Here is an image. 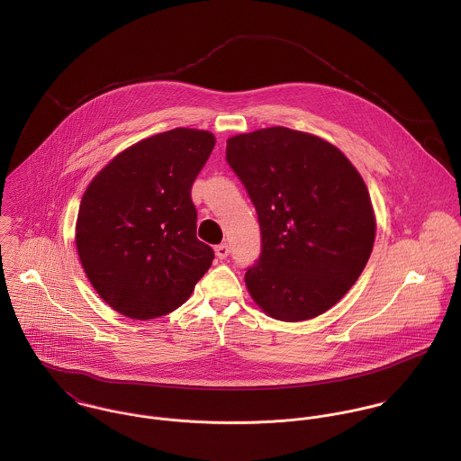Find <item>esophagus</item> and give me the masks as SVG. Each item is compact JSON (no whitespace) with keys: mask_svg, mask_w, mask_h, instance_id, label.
<instances>
[{"mask_svg":"<svg viewBox=\"0 0 461 461\" xmlns=\"http://www.w3.org/2000/svg\"><path fill=\"white\" fill-rule=\"evenodd\" d=\"M228 255H230V248H228L226 244H221V246L215 248V256H217L219 259H226Z\"/></svg>","mask_w":461,"mask_h":461,"instance_id":"1","label":"esophagus"}]
</instances>
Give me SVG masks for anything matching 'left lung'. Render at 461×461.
Segmentation results:
<instances>
[{"label": "left lung", "mask_w": 461, "mask_h": 461, "mask_svg": "<svg viewBox=\"0 0 461 461\" xmlns=\"http://www.w3.org/2000/svg\"><path fill=\"white\" fill-rule=\"evenodd\" d=\"M226 160L259 221L261 255L246 272L256 304L281 321L338 304L362 274L376 231L356 166L332 143L288 127L231 136Z\"/></svg>", "instance_id": "1"}]
</instances>
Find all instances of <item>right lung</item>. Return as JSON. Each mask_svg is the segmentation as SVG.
Segmentation results:
<instances>
[{"mask_svg": "<svg viewBox=\"0 0 461 461\" xmlns=\"http://www.w3.org/2000/svg\"><path fill=\"white\" fill-rule=\"evenodd\" d=\"M215 136L178 127L113 157L88 184L76 221L81 265L105 304L150 320L182 306L212 265L196 237L191 187Z\"/></svg>", "mask_w": 461, "mask_h": 461, "instance_id": "obj_1", "label": "right lung"}]
</instances>
